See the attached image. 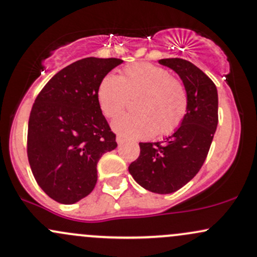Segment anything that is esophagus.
<instances>
[{"label":"esophagus","mask_w":257,"mask_h":257,"mask_svg":"<svg viewBox=\"0 0 257 257\" xmlns=\"http://www.w3.org/2000/svg\"><path fill=\"white\" fill-rule=\"evenodd\" d=\"M116 141H117V144H118V145H120V144H123V138L120 137V135H117Z\"/></svg>","instance_id":"34e87169"}]
</instances>
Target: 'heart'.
Listing matches in <instances>:
<instances>
[{
    "instance_id": "1",
    "label": "heart",
    "mask_w": 257,
    "mask_h": 257,
    "mask_svg": "<svg viewBox=\"0 0 257 257\" xmlns=\"http://www.w3.org/2000/svg\"><path fill=\"white\" fill-rule=\"evenodd\" d=\"M137 111L117 118L113 131L125 139H146L157 133L168 137L180 128L188 111L185 85L164 67L151 63L125 66L119 76L106 75L100 81L96 98L106 118L119 116L135 98Z\"/></svg>"
}]
</instances>
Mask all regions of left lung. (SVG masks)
<instances>
[{
	"mask_svg": "<svg viewBox=\"0 0 257 257\" xmlns=\"http://www.w3.org/2000/svg\"><path fill=\"white\" fill-rule=\"evenodd\" d=\"M159 64L173 69L184 82L187 114L163 141L139 144L140 155L128 169L141 187L168 194L184 187L204 163L219 122V100L216 85L196 65L180 58L161 59Z\"/></svg>",
	"mask_w": 257,
	"mask_h": 257,
	"instance_id": "left-lung-1",
	"label": "left lung"
}]
</instances>
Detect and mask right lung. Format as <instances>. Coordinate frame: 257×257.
Wrapping results in <instances>:
<instances>
[{
  "label": "right lung",
  "mask_w": 257,
  "mask_h": 257,
  "mask_svg": "<svg viewBox=\"0 0 257 257\" xmlns=\"http://www.w3.org/2000/svg\"><path fill=\"white\" fill-rule=\"evenodd\" d=\"M123 60L84 58L47 82L32 105L28 158L44 193L61 204L87 197L98 181L99 159L117 147L99 107L100 81Z\"/></svg>",
  "instance_id": "obj_1"
}]
</instances>
